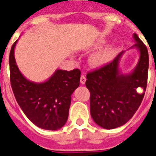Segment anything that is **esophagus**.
<instances>
[{
    "mask_svg": "<svg viewBox=\"0 0 156 156\" xmlns=\"http://www.w3.org/2000/svg\"><path fill=\"white\" fill-rule=\"evenodd\" d=\"M86 80H87L86 76H83V75L81 76V77H80V83H82V84H84L85 83H86Z\"/></svg>",
    "mask_w": 156,
    "mask_h": 156,
    "instance_id": "obj_1",
    "label": "esophagus"
}]
</instances>
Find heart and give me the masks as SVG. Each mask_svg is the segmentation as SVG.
<instances>
[{
    "instance_id": "b5f03b06",
    "label": "heart",
    "mask_w": 156,
    "mask_h": 156,
    "mask_svg": "<svg viewBox=\"0 0 156 156\" xmlns=\"http://www.w3.org/2000/svg\"><path fill=\"white\" fill-rule=\"evenodd\" d=\"M99 46H100L99 44H96V47ZM114 56H115V49L112 47H106L94 54L90 58V62L95 67H101L112 61Z\"/></svg>"
}]
</instances>
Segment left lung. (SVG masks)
Instances as JSON below:
<instances>
[{"instance_id": "obj_1", "label": "left lung", "mask_w": 156, "mask_h": 156, "mask_svg": "<svg viewBox=\"0 0 156 156\" xmlns=\"http://www.w3.org/2000/svg\"><path fill=\"white\" fill-rule=\"evenodd\" d=\"M134 45L140 53L138 62L129 73L123 74L119 65L124 51L108 64L87 74L86 87L90 90V115L101 127L114 129L125 124L138 109L144 92L137 93L141 87L145 91L148 80V53L144 43L133 34Z\"/></svg>"}]
</instances>
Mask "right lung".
<instances>
[{"label":"right lung","mask_w":156,"mask_h":156,"mask_svg":"<svg viewBox=\"0 0 156 156\" xmlns=\"http://www.w3.org/2000/svg\"><path fill=\"white\" fill-rule=\"evenodd\" d=\"M17 41L12 45L9 55L11 85L16 101L36 126L57 130L68 119L71 95L80 85V70L57 69L45 82L29 80L16 65L14 51Z\"/></svg>","instance_id":"add662e5"}]
</instances>
